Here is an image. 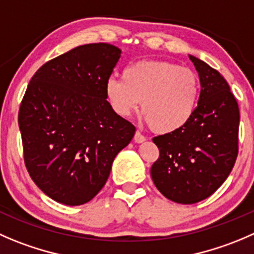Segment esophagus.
Here are the masks:
<instances>
[{
    "label": "esophagus",
    "mask_w": 254,
    "mask_h": 254,
    "mask_svg": "<svg viewBox=\"0 0 254 254\" xmlns=\"http://www.w3.org/2000/svg\"><path fill=\"white\" fill-rule=\"evenodd\" d=\"M134 140H135V142H144L145 140H146V136H145V135H142L140 131H136L134 135Z\"/></svg>",
    "instance_id": "obj_1"
}]
</instances>
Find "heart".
<instances>
[{"label":"heart","mask_w":254,"mask_h":254,"mask_svg":"<svg viewBox=\"0 0 254 254\" xmlns=\"http://www.w3.org/2000/svg\"><path fill=\"white\" fill-rule=\"evenodd\" d=\"M201 84L193 70L166 61L130 63L122 78L110 77L104 87L105 99L122 118L139 112L150 127L169 134L186 127L196 113Z\"/></svg>","instance_id":"1"}]
</instances>
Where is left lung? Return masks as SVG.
I'll return each mask as SVG.
<instances>
[{
    "instance_id": "1",
    "label": "left lung",
    "mask_w": 254,
    "mask_h": 254,
    "mask_svg": "<svg viewBox=\"0 0 254 254\" xmlns=\"http://www.w3.org/2000/svg\"><path fill=\"white\" fill-rule=\"evenodd\" d=\"M190 59L201 82L197 109L186 127L152 139L160 155L150 171L160 192L182 205L210 197L225 182L237 159L240 127L237 100L225 78Z\"/></svg>"
}]
</instances>
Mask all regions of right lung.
<instances>
[{
    "instance_id": "obj_1",
    "label": "right lung",
    "mask_w": 254,
    "mask_h": 254,
    "mask_svg": "<svg viewBox=\"0 0 254 254\" xmlns=\"http://www.w3.org/2000/svg\"><path fill=\"white\" fill-rule=\"evenodd\" d=\"M120 54L108 43L79 46L44 63L27 87L18 112L24 164L57 202L92 200L134 136V125L113 112L104 94Z\"/></svg>"
}]
</instances>
